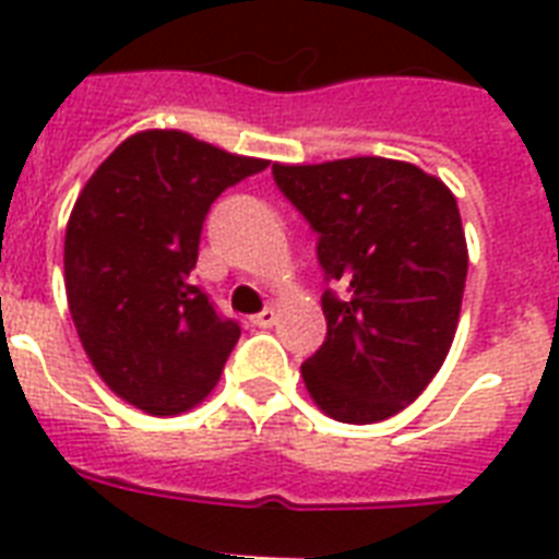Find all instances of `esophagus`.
I'll return each mask as SVG.
<instances>
[{
  "label": "esophagus",
  "mask_w": 559,
  "mask_h": 559,
  "mask_svg": "<svg viewBox=\"0 0 559 559\" xmlns=\"http://www.w3.org/2000/svg\"><path fill=\"white\" fill-rule=\"evenodd\" d=\"M275 322H278V313H275L272 307H266V310H261L258 316H252L254 328H272Z\"/></svg>",
  "instance_id": "1"
}]
</instances>
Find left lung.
<instances>
[{"mask_svg": "<svg viewBox=\"0 0 559 559\" xmlns=\"http://www.w3.org/2000/svg\"><path fill=\"white\" fill-rule=\"evenodd\" d=\"M319 231L328 336L301 366L310 397L342 424L397 415L450 354L467 281L459 202L441 179L382 156L272 165Z\"/></svg>", "mask_w": 559, "mask_h": 559, "instance_id": "8db88e82", "label": "left lung"}]
</instances>
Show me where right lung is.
<instances>
[{"mask_svg":"<svg viewBox=\"0 0 559 559\" xmlns=\"http://www.w3.org/2000/svg\"><path fill=\"white\" fill-rule=\"evenodd\" d=\"M270 162L182 130H144L100 162L66 226L69 313L98 377L170 417L209 397L240 324L191 281L211 202Z\"/></svg>","mask_w":559,"mask_h":559,"instance_id":"add662e5","label":"right lung"}]
</instances>
